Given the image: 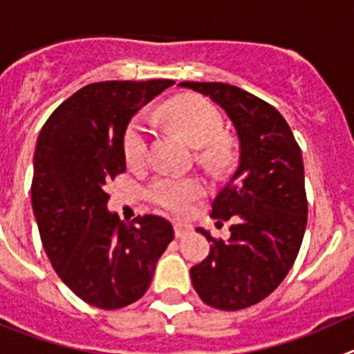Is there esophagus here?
Instances as JSON below:
<instances>
[{
	"label": "esophagus",
	"instance_id": "34e87169",
	"mask_svg": "<svg viewBox=\"0 0 354 354\" xmlns=\"http://www.w3.org/2000/svg\"><path fill=\"white\" fill-rule=\"evenodd\" d=\"M173 227H174V234H176V238H185L187 234L192 232V225L185 224V222H180V221L174 222Z\"/></svg>",
	"mask_w": 354,
	"mask_h": 354
}]
</instances>
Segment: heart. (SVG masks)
Returning a JSON list of instances; mask_svg holds the SVG:
<instances>
[{"instance_id": "heart-1", "label": "heart", "mask_w": 354, "mask_h": 354, "mask_svg": "<svg viewBox=\"0 0 354 354\" xmlns=\"http://www.w3.org/2000/svg\"><path fill=\"white\" fill-rule=\"evenodd\" d=\"M164 120L196 148L215 145L224 133V118L212 102L201 97H180L164 107ZM123 155L129 165H142L148 157V129L142 118H133L123 136ZM149 199L171 213L190 212L206 194L201 178L160 176L149 185Z\"/></svg>"}]
</instances>
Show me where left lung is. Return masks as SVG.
Wrapping results in <instances>:
<instances>
[{
  "instance_id": "1",
  "label": "left lung",
  "mask_w": 354,
  "mask_h": 354,
  "mask_svg": "<svg viewBox=\"0 0 354 354\" xmlns=\"http://www.w3.org/2000/svg\"><path fill=\"white\" fill-rule=\"evenodd\" d=\"M227 113L240 141L232 176L212 203L216 224L231 221L229 240L212 241L190 268L199 298L218 310H240L272 295L300 252L307 225L301 149L284 116L268 102L224 82H180Z\"/></svg>"
}]
</instances>
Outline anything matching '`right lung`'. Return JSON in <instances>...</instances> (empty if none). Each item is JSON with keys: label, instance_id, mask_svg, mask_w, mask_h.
I'll return each instance as SVG.
<instances>
[{"label": "right lung", "instance_id": "obj_1", "mask_svg": "<svg viewBox=\"0 0 354 354\" xmlns=\"http://www.w3.org/2000/svg\"><path fill=\"white\" fill-rule=\"evenodd\" d=\"M171 84L93 82L59 104L38 133L31 205L44 250L59 279L93 307L138 301L174 238L162 216L122 222L107 212L106 192L127 171L123 136L132 116Z\"/></svg>", "mask_w": 354, "mask_h": 354}]
</instances>
